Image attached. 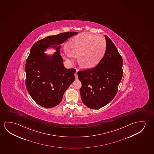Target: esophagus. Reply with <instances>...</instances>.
I'll return each mask as SVG.
<instances>
[{
	"mask_svg": "<svg viewBox=\"0 0 154 154\" xmlns=\"http://www.w3.org/2000/svg\"><path fill=\"white\" fill-rule=\"evenodd\" d=\"M75 75V79H78V75H77V72H76V73L74 74Z\"/></svg>",
	"mask_w": 154,
	"mask_h": 154,
	"instance_id": "34e87169",
	"label": "esophagus"
}]
</instances>
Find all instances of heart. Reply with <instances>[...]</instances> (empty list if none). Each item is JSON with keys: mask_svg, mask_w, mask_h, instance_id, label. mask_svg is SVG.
Returning a JSON list of instances; mask_svg holds the SVG:
<instances>
[{"mask_svg": "<svg viewBox=\"0 0 154 154\" xmlns=\"http://www.w3.org/2000/svg\"><path fill=\"white\" fill-rule=\"evenodd\" d=\"M106 41L103 37L83 33L71 39L64 50V58L72 61L78 56V63L84 68L97 66L106 51Z\"/></svg>", "mask_w": 154, "mask_h": 154, "instance_id": "heart-1", "label": "heart"}]
</instances>
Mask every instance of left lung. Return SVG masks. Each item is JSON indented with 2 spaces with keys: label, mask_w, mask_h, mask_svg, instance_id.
I'll use <instances>...</instances> for the list:
<instances>
[{
  "label": "left lung",
  "mask_w": 154,
  "mask_h": 154,
  "mask_svg": "<svg viewBox=\"0 0 154 154\" xmlns=\"http://www.w3.org/2000/svg\"><path fill=\"white\" fill-rule=\"evenodd\" d=\"M104 37L106 51L99 64L77 73L82 100L91 109H100L114 99L123 76L122 57L111 39Z\"/></svg>",
  "instance_id": "obj_1"
}]
</instances>
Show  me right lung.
I'll use <instances>...</instances> for the list:
<instances>
[{"mask_svg":"<svg viewBox=\"0 0 154 154\" xmlns=\"http://www.w3.org/2000/svg\"><path fill=\"white\" fill-rule=\"evenodd\" d=\"M77 34L72 31L49 35L32 46L26 64V85L29 94L40 106H57L75 80L76 70L64 67L60 48L61 44ZM50 48L56 52L52 55L45 54Z\"/></svg>","mask_w":154,"mask_h":154,"instance_id":"obj_1","label":"right lung"}]
</instances>
